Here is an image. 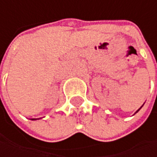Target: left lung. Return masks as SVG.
<instances>
[{
    "label": "left lung",
    "mask_w": 157,
    "mask_h": 157,
    "mask_svg": "<svg viewBox=\"0 0 157 157\" xmlns=\"http://www.w3.org/2000/svg\"><path fill=\"white\" fill-rule=\"evenodd\" d=\"M141 108H142V107H141ZM141 108H140V109H141ZM140 109H139V110H137V111H136V113H138V112L140 111Z\"/></svg>",
    "instance_id": "8db88e82"
}]
</instances>
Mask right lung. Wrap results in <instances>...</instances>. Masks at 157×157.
I'll return each mask as SVG.
<instances>
[{
	"mask_svg": "<svg viewBox=\"0 0 157 157\" xmlns=\"http://www.w3.org/2000/svg\"><path fill=\"white\" fill-rule=\"evenodd\" d=\"M31 120H38V119H31Z\"/></svg>",
	"mask_w": 157,
	"mask_h": 157,
	"instance_id": "obj_1",
	"label": "right lung"
}]
</instances>
